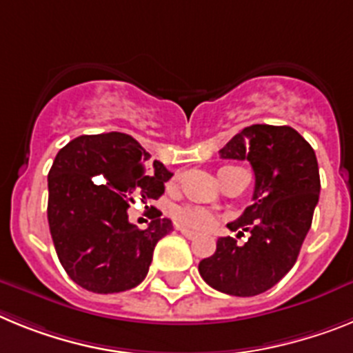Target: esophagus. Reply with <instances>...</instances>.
<instances>
[{
    "label": "esophagus",
    "mask_w": 353,
    "mask_h": 353,
    "mask_svg": "<svg viewBox=\"0 0 353 353\" xmlns=\"http://www.w3.org/2000/svg\"><path fill=\"white\" fill-rule=\"evenodd\" d=\"M179 231H181V234L186 236L188 240H194V238H197V232H194V231H188V229H179Z\"/></svg>",
    "instance_id": "1"
}]
</instances>
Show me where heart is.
<instances>
[{
	"label": "heart",
	"mask_w": 353,
	"mask_h": 353,
	"mask_svg": "<svg viewBox=\"0 0 353 353\" xmlns=\"http://www.w3.org/2000/svg\"><path fill=\"white\" fill-rule=\"evenodd\" d=\"M177 222L183 228L202 231V229H210L213 225V214L202 208H183L177 211Z\"/></svg>",
	"instance_id": "b5f03b06"
}]
</instances>
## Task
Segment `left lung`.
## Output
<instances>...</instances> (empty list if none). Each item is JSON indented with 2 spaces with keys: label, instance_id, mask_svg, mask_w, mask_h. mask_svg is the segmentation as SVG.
I'll return each instance as SVG.
<instances>
[{
  "label": "left lung",
  "instance_id": "8db88e82",
  "mask_svg": "<svg viewBox=\"0 0 353 353\" xmlns=\"http://www.w3.org/2000/svg\"><path fill=\"white\" fill-rule=\"evenodd\" d=\"M223 159H247L256 186L252 204L229 223L249 232V240L219 238L211 257L199 263V274L214 290L234 296L265 293L293 268L311 229L320 197L316 154L290 125L254 124L220 149Z\"/></svg>",
  "mask_w": 353,
  "mask_h": 353
}]
</instances>
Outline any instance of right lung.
<instances>
[{"label": "right lung", "instance_id": "obj_1", "mask_svg": "<svg viewBox=\"0 0 353 353\" xmlns=\"http://www.w3.org/2000/svg\"><path fill=\"white\" fill-rule=\"evenodd\" d=\"M125 133L81 134L60 149L48 176V222L58 259L76 284L119 293L145 279L154 247L172 222L151 216L147 229L128 219L137 199L156 201L172 174ZM154 210V208H151Z\"/></svg>", "mask_w": 353, "mask_h": 353}]
</instances>
